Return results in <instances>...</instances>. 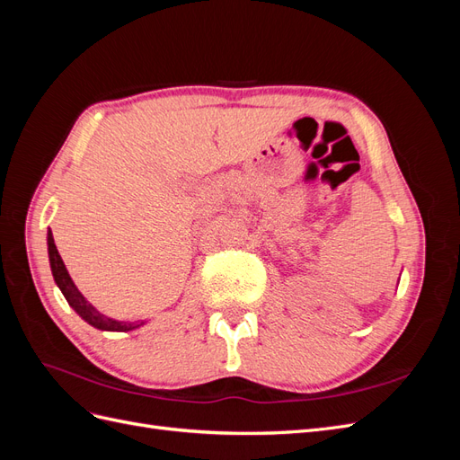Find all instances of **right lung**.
I'll list each match as a JSON object with an SVG mask.
<instances>
[{
  "mask_svg": "<svg viewBox=\"0 0 460 460\" xmlns=\"http://www.w3.org/2000/svg\"><path fill=\"white\" fill-rule=\"evenodd\" d=\"M48 253H49V264H51V272H53V278H55V284L59 286V289L63 291L65 299L68 301V305L86 320L88 324L100 328V330H107V332H128V330H134L137 326L142 324H136V323H117V320L113 318H107L105 314H102L100 311L93 309V305H90L86 301V297L80 294L78 288L75 286L73 278L68 276L66 269H65V262L58 252V247H55V242H53V235H51V230L48 232Z\"/></svg>",
  "mask_w": 460,
  "mask_h": 460,
  "instance_id": "add662e5",
  "label": "right lung"
}]
</instances>
